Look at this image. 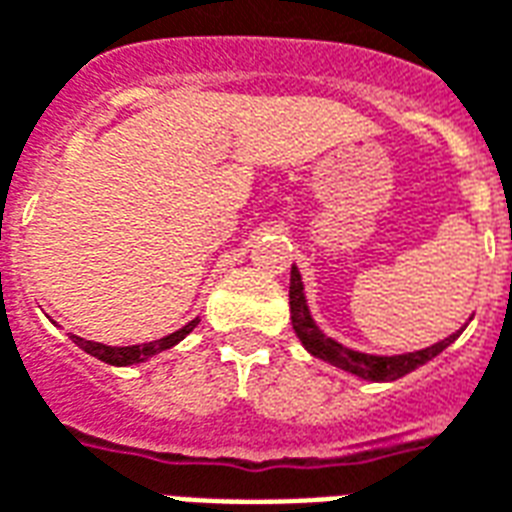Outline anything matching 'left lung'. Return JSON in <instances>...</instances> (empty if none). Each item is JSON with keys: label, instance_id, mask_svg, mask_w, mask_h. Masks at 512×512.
<instances>
[{"label": "left lung", "instance_id": "1", "mask_svg": "<svg viewBox=\"0 0 512 512\" xmlns=\"http://www.w3.org/2000/svg\"><path fill=\"white\" fill-rule=\"evenodd\" d=\"M290 320H293L295 336L301 339L304 350L320 361L331 363L336 369H342L347 374H355L361 380L369 382H393L404 377V374L415 372L418 366L429 363L431 358H437L439 352L450 347L456 342L461 331L450 333L448 339L431 344L426 350L415 352H401V355H369V352L352 350L347 344L336 342L331 336H325L323 328L314 323L312 312H309V304H306V290L304 279H301V271L298 266H293L290 271Z\"/></svg>", "mask_w": 512, "mask_h": 512}]
</instances>
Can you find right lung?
<instances>
[{"mask_svg": "<svg viewBox=\"0 0 512 512\" xmlns=\"http://www.w3.org/2000/svg\"><path fill=\"white\" fill-rule=\"evenodd\" d=\"M198 323H200V317H195V320H189L184 328L168 333V336H162V339H157V342L130 344V347H111V344L89 342V339H81V336H75V333L70 336V339H73V342L78 344L83 352L94 355L97 361L111 363V366H135V363H146L149 358H154V355H160V352L170 350V347H176L181 339H187L189 333L198 328Z\"/></svg>", "mask_w": 512, "mask_h": 512, "instance_id": "add662e5", "label": "right lung"}]
</instances>
